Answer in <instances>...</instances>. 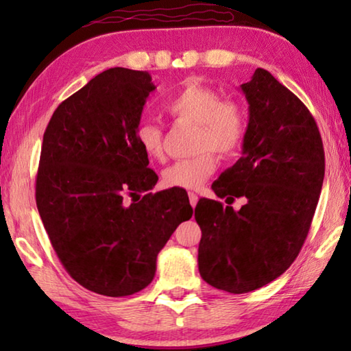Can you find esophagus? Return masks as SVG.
<instances>
[{"label": "esophagus", "instance_id": "esophagus-1", "mask_svg": "<svg viewBox=\"0 0 351 351\" xmlns=\"http://www.w3.org/2000/svg\"><path fill=\"white\" fill-rule=\"evenodd\" d=\"M189 201H190V204L195 207L198 203V195L193 193V192H189Z\"/></svg>", "mask_w": 351, "mask_h": 351}]
</instances>
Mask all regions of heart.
Here are the masks:
<instances>
[{"instance_id": "heart-1", "label": "heart", "mask_w": 351, "mask_h": 351, "mask_svg": "<svg viewBox=\"0 0 351 351\" xmlns=\"http://www.w3.org/2000/svg\"><path fill=\"white\" fill-rule=\"evenodd\" d=\"M165 110L182 121L198 123L197 156L180 159L162 171L165 187L198 189L217 169L215 150L230 156L243 144L246 133V116L243 106L232 99H221L212 88L198 82H186L171 96ZM136 141L148 158L164 159V132L153 122H142L136 130Z\"/></svg>"}]
</instances>
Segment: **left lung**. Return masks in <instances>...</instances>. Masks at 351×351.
<instances>
[{
    "instance_id": "1",
    "label": "left lung",
    "mask_w": 351,
    "mask_h": 351,
    "mask_svg": "<svg viewBox=\"0 0 351 351\" xmlns=\"http://www.w3.org/2000/svg\"><path fill=\"white\" fill-rule=\"evenodd\" d=\"M249 104L243 156L212 184L240 210L201 198L198 269L213 288L243 294L276 280L299 255L325 175L316 121L300 99L266 69L240 86Z\"/></svg>"
}]
</instances>
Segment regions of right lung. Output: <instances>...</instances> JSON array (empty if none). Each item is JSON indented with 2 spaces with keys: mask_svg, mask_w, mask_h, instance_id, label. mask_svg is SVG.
Masks as SVG:
<instances>
[{
  "mask_svg": "<svg viewBox=\"0 0 351 351\" xmlns=\"http://www.w3.org/2000/svg\"><path fill=\"white\" fill-rule=\"evenodd\" d=\"M154 90L147 71L106 69L57 106L43 134L41 221L69 276L102 295L148 287L159 251L193 213L182 189L141 197L158 182L136 141Z\"/></svg>",
  "mask_w": 351,
  "mask_h": 351,
  "instance_id": "add662e5",
  "label": "right lung"
}]
</instances>
